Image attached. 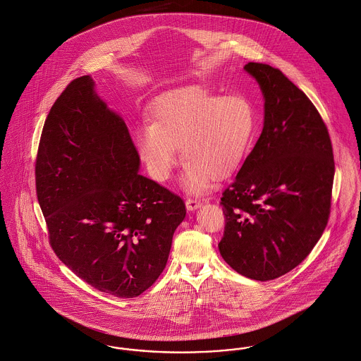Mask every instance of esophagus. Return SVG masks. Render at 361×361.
Wrapping results in <instances>:
<instances>
[{"label":"esophagus","instance_id":"obj_1","mask_svg":"<svg viewBox=\"0 0 361 361\" xmlns=\"http://www.w3.org/2000/svg\"><path fill=\"white\" fill-rule=\"evenodd\" d=\"M200 206H202V203L196 199H187L185 200V207H187L188 212H194L196 209H199Z\"/></svg>","mask_w":361,"mask_h":361}]
</instances>
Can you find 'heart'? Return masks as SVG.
<instances>
[{
	"label": "heart",
	"instance_id": "obj_1",
	"mask_svg": "<svg viewBox=\"0 0 361 361\" xmlns=\"http://www.w3.org/2000/svg\"><path fill=\"white\" fill-rule=\"evenodd\" d=\"M257 130V111L247 97L221 96L200 87H183L161 96L151 123L135 135V147L149 177L166 183L178 162L187 161L181 185L200 194L212 178H226L243 164Z\"/></svg>",
	"mask_w": 361,
	"mask_h": 361
}]
</instances>
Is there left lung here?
<instances>
[{"label": "left lung", "mask_w": 361, "mask_h": 361, "mask_svg": "<svg viewBox=\"0 0 361 361\" xmlns=\"http://www.w3.org/2000/svg\"><path fill=\"white\" fill-rule=\"evenodd\" d=\"M264 96V128L222 192L224 261L259 281L298 267L322 238L333 191V145L305 93L279 68L245 66Z\"/></svg>", "instance_id": "obj_1"}]
</instances>
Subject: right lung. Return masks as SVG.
<instances>
[{"label":"right lung","mask_w":361,"mask_h":361,"mask_svg":"<svg viewBox=\"0 0 361 361\" xmlns=\"http://www.w3.org/2000/svg\"><path fill=\"white\" fill-rule=\"evenodd\" d=\"M139 170L122 116L90 75L74 80L44 125L37 196L60 261L118 298L137 297L159 278L187 213L181 197Z\"/></svg>","instance_id":"1"}]
</instances>
